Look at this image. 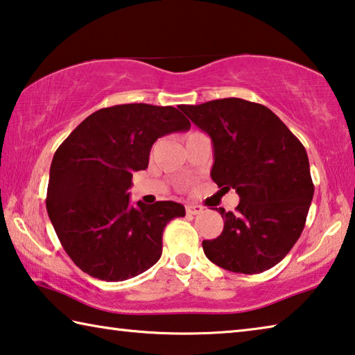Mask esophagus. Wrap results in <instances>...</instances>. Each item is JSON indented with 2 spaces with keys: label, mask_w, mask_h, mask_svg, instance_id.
<instances>
[{
  "label": "esophagus",
  "mask_w": 355,
  "mask_h": 355,
  "mask_svg": "<svg viewBox=\"0 0 355 355\" xmlns=\"http://www.w3.org/2000/svg\"><path fill=\"white\" fill-rule=\"evenodd\" d=\"M185 211H187L189 216H198V214L202 212V207L198 205H187Z\"/></svg>",
  "instance_id": "esophagus-1"
}]
</instances>
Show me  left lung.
I'll return each mask as SVG.
<instances>
[{"label":"left lung","mask_w":355,"mask_h":355,"mask_svg":"<svg viewBox=\"0 0 355 355\" xmlns=\"http://www.w3.org/2000/svg\"><path fill=\"white\" fill-rule=\"evenodd\" d=\"M212 139L211 178L239 195L217 239L202 241L206 257L237 274H259L286 257L304 231L315 193L309 155L278 116L259 103L228 97L184 105Z\"/></svg>","instance_id":"obj_1"}]
</instances>
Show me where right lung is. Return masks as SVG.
I'll return each mask as SVG.
<instances>
[{
    "label": "right lung",
    "instance_id": "1",
    "mask_svg": "<svg viewBox=\"0 0 355 355\" xmlns=\"http://www.w3.org/2000/svg\"><path fill=\"white\" fill-rule=\"evenodd\" d=\"M190 129L174 107L125 103L88 116L56 149L46 212L66 253L86 274L123 282L162 257V234L185 209L174 201L130 206L135 171L146 170L157 138Z\"/></svg>",
    "mask_w": 355,
    "mask_h": 355
}]
</instances>
